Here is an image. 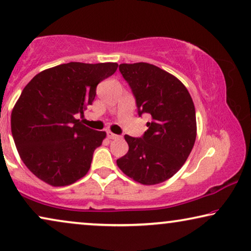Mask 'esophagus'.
Here are the masks:
<instances>
[{
	"label": "esophagus",
	"mask_w": 251,
	"mask_h": 251,
	"mask_svg": "<svg viewBox=\"0 0 251 251\" xmlns=\"http://www.w3.org/2000/svg\"><path fill=\"white\" fill-rule=\"evenodd\" d=\"M107 137H108L109 139H118L120 136L115 135V133H113L112 131H107Z\"/></svg>",
	"instance_id": "34e87169"
}]
</instances>
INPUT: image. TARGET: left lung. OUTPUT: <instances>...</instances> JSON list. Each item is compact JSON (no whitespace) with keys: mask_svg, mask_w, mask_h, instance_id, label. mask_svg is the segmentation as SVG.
Segmentation results:
<instances>
[{"mask_svg":"<svg viewBox=\"0 0 251 251\" xmlns=\"http://www.w3.org/2000/svg\"><path fill=\"white\" fill-rule=\"evenodd\" d=\"M119 70L135 95L139 115L147 113L152 121L142 138L125 136L129 151L116 164L137 183H163L183 167L194 146L193 100L176 76L155 65L121 64Z\"/></svg>","mask_w":251,"mask_h":251,"instance_id":"left-lung-1","label":"left lung"}]
</instances>
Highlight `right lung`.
Here are the masks:
<instances>
[{"instance_id":"right-lung-1","label":"right lung","mask_w":251,"mask_h":251,"mask_svg":"<svg viewBox=\"0 0 251 251\" xmlns=\"http://www.w3.org/2000/svg\"><path fill=\"white\" fill-rule=\"evenodd\" d=\"M116 63H68L36 74L24 88L11 113V132L25 166L51 186H67L90 169L105 131L85 126L83 114L99 82L118 70Z\"/></svg>"}]
</instances>
